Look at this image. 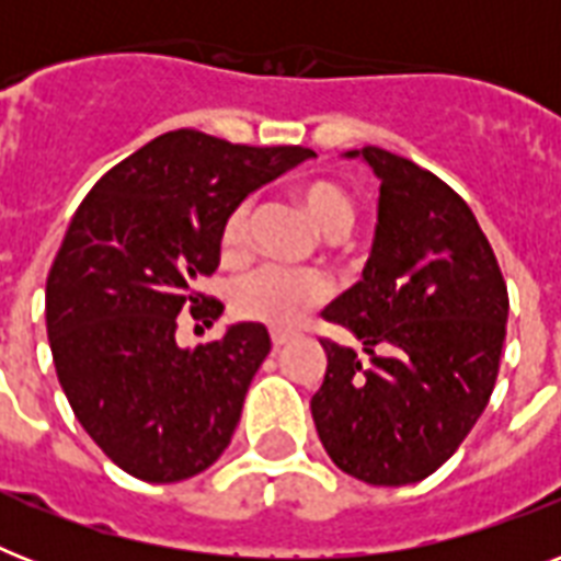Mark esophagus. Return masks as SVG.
<instances>
[{
	"instance_id": "34e87169",
	"label": "esophagus",
	"mask_w": 561,
	"mask_h": 561,
	"mask_svg": "<svg viewBox=\"0 0 561 561\" xmlns=\"http://www.w3.org/2000/svg\"><path fill=\"white\" fill-rule=\"evenodd\" d=\"M288 337H290L288 329H279V325H271V341H273V346H285V343H288Z\"/></svg>"
}]
</instances>
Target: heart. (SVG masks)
Wrapping results in <instances>:
<instances>
[{"instance_id": "heart-1", "label": "heart", "mask_w": 561, "mask_h": 561, "mask_svg": "<svg viewBox=\"0 0 561 561\" xmlns=\"http://www.w3.org/2000/svg\"><path fill=\"white\" fill-rule=\"evenodd\" d=\"M299 206L329 238H343L355 224V203L350 192L334 180H311L297 188ZM253 238V201H241L220 227V250L227 259H238L250 250ZM325 297V279L320 273H294L279 267H255L241 273L229 288V306L244 320L271 325H290L306 308Z\"/></svg>"}]
</instances>
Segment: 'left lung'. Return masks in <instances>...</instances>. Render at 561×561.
I'll return each mask as SVG.
<instances>
[{
  "instance_id": "1",
  "label": "left lung",
  "mask_w": 561,
  "mask_h": 561,
  "mask_svg": "<svg viewBox=\"0 0 561 561\" xmlns=\"http://www.w3.org/2000/svg\"><path fill=\"white\" fill-rule=\"evenodd\" d=\"M381 180L364 279L323 317L358 346L320 341L329 358L311 399L332 462L373 486L434 474L495 390L510 297L469 203L416 162L367 145Z\"/></svg>"
}]
</instances>
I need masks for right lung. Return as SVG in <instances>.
Masks as SVG:
<instances>
[{
  "label": "right lung",
  "mask_w": 561,
  "mask_h": 561,
  "mask_svg": "<svg viewBox=\"0 0 561 561\" xmlns=\"http://www.w3.org/2000/svg\"><path fill=\"white\" fill-rule=\"evenodd\" d=\"M308 157L171 130L113 165L75 211L46 279L48 346L78 422L127 474L178 483L232 439L271 334L236 323L180 350L178 314L218 320L224 306L194 285L218 267L224 220Z\"/></svg>",
  "instance_id": "right-lung-1"
}]
</instances>
